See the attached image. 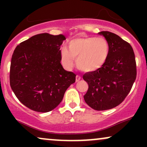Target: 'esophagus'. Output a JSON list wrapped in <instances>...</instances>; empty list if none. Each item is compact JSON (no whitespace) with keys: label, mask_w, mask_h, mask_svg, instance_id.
Segmentation results:
<instances>
[{"label":"esophagus","mask_w":147,"mask_h":147,"mask_svg":"<svg viewBox=\"0 0 147 147\" xmlns=\"http://www.w3.org/2000/svg\"><path fill=\"white\" fill-rule=\"evenodd\" d=\"M76 80H77V82H78V81L80 80V77H79V76H77V77H76Z\"/></svg>","instance_id":"34e87169"}]
</instances>
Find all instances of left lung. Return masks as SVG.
<instances>
[{
  "mask_svg": "<svg viewBox=\"0 0 147 147\" xmlns=\"http://www.w3.org/2000/svg\"><path fill=\"white\" fill-rule=\"evenodd\" d=\"M65 39L62 34H39L15 48L10 65V86L18 100L31 110H53L75 83L76 75L61 64L60 46Z\"/></svg>",
  "mask_w": 147,
  "mask_h": 147,
  "instance_id": "1",
  "label": "left lung"
}]
</instances>
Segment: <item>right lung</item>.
Instances as JSON below:
<instances>
[{
	"label": "right lung",
	"mask_w": 147,
	"mask_h": 147,
	"mask_svg": "<svg viewBox=\"0 0 147 147\" xmlns=\"http://www.w3.org/2000/svg\"><path fill=\"white\" fill-rule=\"evenodd\" d=\"M109 45L104 64L95 71L84 74L88 84L84 100L97 111L111 109L120 104L129 93L137 75L135 54L129 43L117 35L101 32Z\"/></svg>",
	"instance_id": "obj_1"
}]
</instances>
